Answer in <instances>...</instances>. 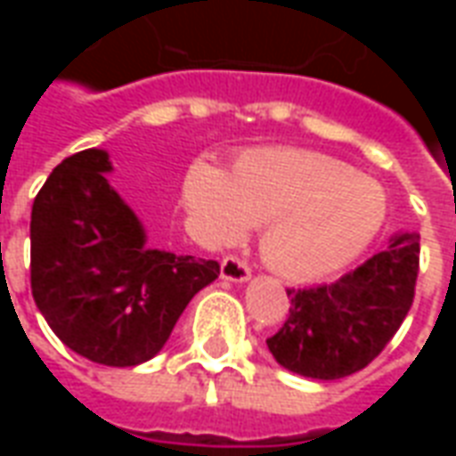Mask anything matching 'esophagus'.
I'll list each match as a JSON object with an SVG mask.
<instances>
[{
	"label": "esophagus",
	"instance_id": "esophagus-1",
	"mask_svg": "<svg viewBox=\"0 0 456 456\" xmlns=\"http://www.w3.org/2000/svg\"><path fill=\"white\" fill-rule=\"evenodd\" d=\"M219 273H222V278L229 281V283H247L248 278H251V271H248L247 264L234 256H227L222 261V271H219Z\"/></svg>",
	"mask_w": 456,
	"mask_h": 456
}]
</instances>
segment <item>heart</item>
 <instances>
[{
  "mask_svg": "<svg viewBox=\"0 0 456 456\" xmlns=\"http://www.w3.org/2000/svg\"><path fill=\"white\" fill-rule=\"evenodd\" d=\"M183 205L208 247H227L264 222L261 254L297 281L352 264L386 222V195L376 183L305 149L247 151L229 173L195 160L183 180Z\"/></svg>",
  "mask_w": 456,
  "mask_h": 456,
  "instance_id": "obj_1",
  "label": "heart"
}]
</instances>
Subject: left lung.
Here are the masks:
<instances>
[{"label": "left lung", "mask_w": 456, "mask_h": 456, "mask_svg": "<svg viewBox=\"0 0 456 456\" xmlns=\"http://www.w3.org/2000/svg\"><path fill=\"white\" fill-rule=\"evenodd\" d=\"M420 237L395 232L388 247L335 283L290 288V315L268 352L283 369L335 381L373 362L398 332L415 296Z\"/></svg>", "instance_id": "8db88e82"}]
</instances>
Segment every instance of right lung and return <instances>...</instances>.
Listing matches in <instances>:
<instances>
[{"mask_svg": "<svg viewBox=\"0 0 456 456\" xmlns=\"http://www.w3.org/2000/svg\"><path fill=\"white\" fill-rule=\"evenodd\" d=\"M104 149L61 160L31 209V293L55 337L104 366H136L168 342L217 261L151 248L112 188Z\"/></svg>", "mask_w": 456, "mask_h": 456, "instance_id": "add662e5", "label": "right lung"}]
</instances>
